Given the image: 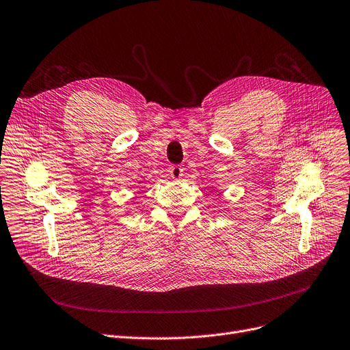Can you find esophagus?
<instances>
[{
	"label": "esophagus",
	"mask_w": 350,
	"mask_h": 350,
	"mask_svg": "<svg viewBox=\"0 0 350 350\" xmlns=\"http://www.w3.org/2000/svg\"><path fill=\"white\" fill-rule=\"evenodd\" d=\"M183 174H185V170L181 169L180 165H173L172 169H170V176H172V178H174V180H180L181 177H183Z\"/></svg>",
	"instance_id": "34e87169"
}]
</instances>
